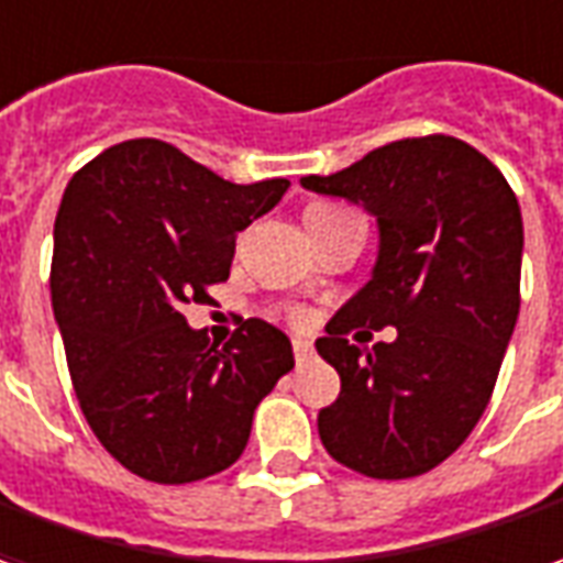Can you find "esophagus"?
<instances>
[{"mask_svg":"<svg viewBox=\"0 0 563 563\" xmlns=\"http://www.w3.org/2000/svg\"><path fill=\"white\" fill-rule=\"evenodd\" d=\"M292 353H295V363L305 365L310 356H313V347H310L308 341H301V338H298V341H292Z\"/></svg>","mask_w":563,"mask_h":563,"instance_id":"34e87169","label":"esophagus"}]
</instances>
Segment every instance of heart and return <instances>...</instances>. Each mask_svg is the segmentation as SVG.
<instances>
[{
  "instance_id": "1",
  "label": "heart",
  "mask_w": 563,
  "mask_h": 563,
  "mask_svg": "<svg viewBox=\"0 0 563 563\" xmlns=\"http://www.w3.org/2000/svg\"><path fill=\"white\" fill-rule=\"evenodd\" d=\"M338 210H341V207L317 203V207H310L308 213H338ZM289 320H292L295 325H305V320H308V317H305V310H301V308H292V310H289Z\"/></svg>"
}]
</instances>
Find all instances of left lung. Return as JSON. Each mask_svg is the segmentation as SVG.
Returning <instances> with one entry per match:
<instances>
[{
    "instance_id": "1",
    "label": "left lung",
    "mask_w": 563,
    "mask_h": 563,
    "mask_svg": "<svg viewBox=\"0 0 563 563\" xmlns=\"http://www.w3.org/2000/svg\"><path fill=\"white\" fill-rule=\"evenodd\" d=\"M301 186L377 216L372 280L317 341L341 375L320 411L325 451L380 482L415 478L457 451L485 415L521 308L525 225L512 186L463 140H396ZM356 324L397 329L356 349ZM371 336V333H364Z\"/></svg>"
}]
</instances>
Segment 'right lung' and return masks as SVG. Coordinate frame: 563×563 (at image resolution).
<instances>
[{"label": "right lung", "instance_id": "obj_1", "mask_svg": "<svg viewBox=\"0 0 563 563\" xmlns=\"http://www.w3.org/2000/svg\"><path fill=\"white\" fill-rule=\"evenodd\" d=\"M286 179L228 183L176 145L128 140L69 179L54 222L51 305L90 430L155 485L228 470L258 402L292 372V344L241 320L222 347L183 305L228 280L238 231L265 216Z\"/></svg>", "mask_w": 563, "mask_h": 563}]
</instances>
